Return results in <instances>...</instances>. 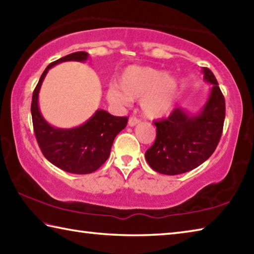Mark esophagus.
I'll return each instance as SVG.
<instances>
[{
	"label": "esophagus",
	"mask_w": 254,
	"mask_h": 254,
	"mask_svg": "<svg viewBox=\"0 0 254 254\" xmlns=\"http://www.w3.org/2000/svg\"><path fill=\"white\" fill-rule=\"evenodd\" d=\"M141 122L140 119H137L136 117H130L128 119V127H134L136 124H139Z\"/></svg>",
	"instance_id": "esophagus-1"
}]
</instances>
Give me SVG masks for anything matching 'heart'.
Wrapping results in <instances>:
<instances>
[{
  "label": "heart",
  "mask_w": 254,
  "mask_h": 254,
  "mask_svg": "<svg viewBox=\"0 0 254 254\" xmlns=\"http://www.w3.org/2000/svg\"><path fill=\"white\" fill-rule=\"evenodd\" d=\"M178 91V80L150 66H130L111 86L107 96L117 107H127L131 100L141 99V109L146 117L161 118L172 108Z\"/></svg>",
  "instance_id": "heart-1"
}]
</instances>
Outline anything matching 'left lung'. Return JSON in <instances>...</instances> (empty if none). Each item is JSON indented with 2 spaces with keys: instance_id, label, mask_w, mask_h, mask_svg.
Instances as JSON below:
<instances>
[{
  "instance_id": "left-lung-1",
  "label": "left lung",
  "mask_w": 254,
  "mask_h": 254,
  "mask_svg": "<svg viewBox=\"0 0 254 254\" xmlns=\"http://www.w3.org/2000/svg\"><path fill=\"white\" fill-rule=\"evenodd\" d=\"M204 80L212 84L209 99L201 112L190 115L174 109L168 119L155 121L156 139L145 152L154 171L177 175L199 167L210 158L219 144L225 118V101L210 68L203 67Z\"/></svg>"
}]
</instances>
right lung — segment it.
<instances>
[{"mask_svg": "<svg viewBox=\"0 0 254 254\" xmlns=\"http://www.w3.org/2000/svg\"><path fill=\"white\" fill-rule=\"evenodd\" d=\"M86 52H75L50 63L41 75L32 96L31 113L36 141L43 155L55 167L74 174H87L98 170L108 160L113 141L127 127V117H114L98 110L90 120L73 128L51 127L39 109V92L51 67L66 61L84 62Z\"/></svg>", "mask_w": 254, "mask_h": 254, "instance_id": "right-lung-1", "label": "right lung"}]
</instances>
